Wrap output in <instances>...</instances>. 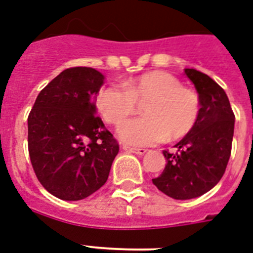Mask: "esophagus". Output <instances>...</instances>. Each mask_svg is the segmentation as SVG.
<instances>
[{
  "instance_id": "1",
  "label": "esophagus",
  "mask_w": 253,
  "mask_h": 253,
  "mask_svg": "<svg viewBox=\"0 0 253 253\" xmlns=\"http://www.w3.org/2000/svg\"><path fill=\"white\" fill-rule=\"evenodd\" d=\"M123 149L126 152H130V153H136V155H144V153H147V149H145V148H131L125 145Z\"/></svg>"
}]
</instances>
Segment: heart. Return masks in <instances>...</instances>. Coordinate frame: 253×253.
<instances>
[{
	"mask_svg": "<svg viewBox=\"0 0 253 253\" xmlns=\"http://www.w3.org/2000/svg\"><path fill=\"white\" fill-rule=\"evenodd\" d=\"M147 101L146 116L124 122L136 111V102ZM96 106L110 125L120 126L121 140L130 145H155L179 140L194 130L200 117V97L183 87L173 74L149 71L118 84H109L98 92Z\"/></svg>",
	"mask_w": 253,
	"mask_h": 253,
	"instance_id": "heart-1",
	"label": "heart"
}]
</instances>
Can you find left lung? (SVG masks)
<instances>
[{
  "label": "left lung",
  "instance_id": "left-lung-1",
  "mask_svg": "<svg viewBox=\"0 0 253 253\" xmlns=\"http://www.w3.org/2000/svg\"><path fill=\"white\" fill-rule=\"evenodd\" d=\"M184 73L198 89L200 117L194 130L175 145V153L164 151L168 164L161 175L152 179L176 200L199 198L218 183L231 155L235 122L226 93L212 78L195 69Z\"/></svg>",
  "mask_w": 253,
  "mask_h": 253
}]
</instances>
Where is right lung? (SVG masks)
Here are the masks:
<instances>
[{"instance_id": "add662e5", "label": "right lung", "mask_w": 253, "mask_h": 253, "mask_svg": "<svg viewBox=\"0 0 253 253\" xmlns=\"http://www.w3.org/2000/svg\"><path fill=\"white\" fill-rule=\"evenodd\" d=\"M104 75L63 70L39 93L28 116V153L39 182L53 196L88 198L108 180L120 144L96 117Z\"/></svg>"}]
</instances>
